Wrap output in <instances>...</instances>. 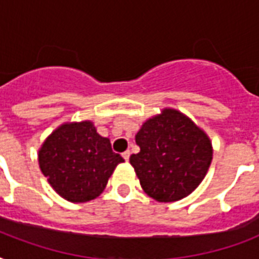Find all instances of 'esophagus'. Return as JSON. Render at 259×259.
Instances as JSON below:
<instances>
[{
    "label": "esophagus",
    "instance_id": "esophagus-1",
    "mask_svg": "<svg viewBox=\"0 0 259 259\" xmlns=\"http://www.w3.org/2000/svg\"><path fill=\"white\" fill-rule=\"evenodd\" d=\"M122 157L125 158V161H129V157H130V150H126L122 153Z\"/></svg>",
    "mask_w": 259,
    "mask_h": 259
}]
</instances>
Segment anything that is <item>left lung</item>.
Listing matches in <instances>:
<instances>
[{"mask_svg":"<svg viewBox=\"0 0 259 259\" xmlns=\"http://www.w3.org/2000/svg\"><path fill=\"white\" fill-rule=\"evenodd\" d=\"M140 146L130 156L142 189L157 201L188 196L204 179L212 160V146L189 118L165 109L142 125L136 136Z\"/></svg>","mask_w":259,"mask_h":259,"instance_id":"left-lung-1","label":"left lung"}]
</instances>
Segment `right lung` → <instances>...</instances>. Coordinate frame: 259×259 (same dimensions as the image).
<instances>
[{
    "mask_svg": "<svg viewBox=\"0 0 259 259\" xmlns=\"http://www.w3.org/2000/svg\"><path fill=\"white\" fill-rule=\"evenodd\" d=\"M109 138L91 122L66 123L42 144L38 164L52 188L67 200L84 203L99 196L119 162Z\"/></svg>",
    "mask_w": 259,
    "mask_h": 259,
    "instance_id": "1",
    "label": "right lung"
}]
</instances>
